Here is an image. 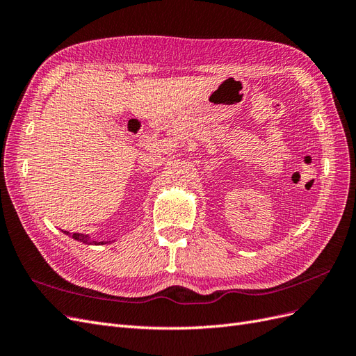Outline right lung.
I'll list each match as a JSON object with an SVG mask.
<instances>
[{
  "instance_id": "right-lung-1",
  "label": "right lung",
  "mask_w": 356,
  "mask_h": 356,
  "mask_svg": "<svg viewBox=\"0 0 356 356\" xmlns=\"http://www.w3.org/2000/svg\"><path fill=\"white\" fill-rule=\"evenodd\" d=\"M65 233H68V232H65ZM72 238L75 239V241H80V242H83V243H92V242H89V239H88V236H84V234H80V233H72L71 234ZM95 245H104V242H93Z\"/></svg>"
}]
</instances>
